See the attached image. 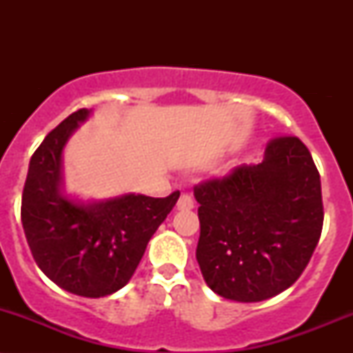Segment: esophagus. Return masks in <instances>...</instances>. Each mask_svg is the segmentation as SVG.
<instances>
[{
	"instance_id": "34e87169",
	"label": "esophagus",
	"mask_w": 353,
	"mask_h": 353,
	"mask_svg": "<svg viewBox=\"0 0 353 353\" xmlns=\"http://www.w3.org/2000/svg\"><path fill=\"white\" fill-rule=\"evenodd\" d=\"M194 208V199L192 196L188 192H182L179 201H177V209L179 210H190Z\"/></svg>"
}]
</instances>
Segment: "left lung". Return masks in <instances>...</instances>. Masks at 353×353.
<instances>
[{"mask_svg": "<svg viewBox=\"0 0 353 353\" xmlns=\"http://www.w3.org/2000/svg\"><path fill=\"white\" fill-rule=\"evenodd\" d=\"M201 236L196 259L214 292L261 302L301 277L323 225L320 174L295 136L270 139L257 165L194 185Z\"/></svg>", "mask_w": 353, "mask_h": 353, "instance_id": "8db88e82", "label": "left lung"}]
</instances>
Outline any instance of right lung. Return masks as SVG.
I'll list each match as a JSON object with an SVG mask.
<instances>
[{
    "mask_svg": "<svg viewBox=\"0 0 353 353\" xmlns=\"http://www.w3.org/2000/svg\"><path fill=\"white\" fill-rule=\"evenodd\" d=\"M88 114V109H78L68 116L31 156L21 222L44 275L68 292L96 299L129 282L181 192L168 197L125 194L88 205L66 199L61 194V154Z\"/></svg>",
    "mask_w": 353,
    "mask_h": 353,
    "instance_id": "add662e5",
    "label": "right lung"
}]
</instances>
